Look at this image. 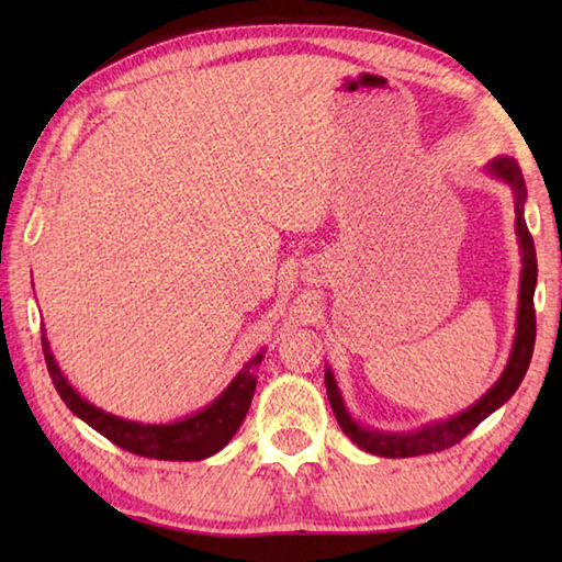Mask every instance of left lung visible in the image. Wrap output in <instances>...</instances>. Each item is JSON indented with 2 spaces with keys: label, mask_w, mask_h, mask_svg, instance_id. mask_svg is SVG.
I'll list each match as a JSON object with an SVG mask.
<instances>
[{
  "label": "left lung",
  "mask_w": 562,
  "mask_h": 562,
  "mask_svg": "<svg viewBox=\"0 0 562 562\" xmlns=\"http://www.w3.org/2000/svg\"><path fill=\"white\" fill-rule=\"evenodd\" d=\"M487 173H493L499 181H505L515 190V214H517V236L521 246V282H519V308H517V336L512 345L509 362L505 367L503 376L495 381V386L485 393V396L473 403L469 411L449 417V420L425 425L415 432H379V429L362 427L352 420V415L345 408V401L340 396V389L336 384L330 369H326V391L330 408L336 413V420L340 429L348 435L357 447L376 453V457L386 459H405V457H420V453H435L441 449H449L461 441L465 435L473 432L487 415L495 413L499 405L507 403L521 384L524 374H527L533 342H536V312H533V290H536V248L533 238L529 234V226L524 222V200H527V186H524V176L519 164L512 157H497L487 164Z\"/></svg>",
  "instance_id": "8db88e82"
}]
</instances>
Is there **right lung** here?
I'll return each instance as SVG.
<instances>
[{"instance_id": "right-lung-1", "label": "right lung", "mask_w": 562, "mask_h": 562, "mask_svg": "<svg viewBox=\"0 0 562 562\" xmlns=\"http://www.w3.org/2000/svg\"><path fill=\"white\" fill-rule=\"evenodd\" d=\"M41 333L47 372H50L53 384L59 393V398L67 403V408L97 429V432H101L105 439H111L113 445L130 453H137V457L159 461H200L229 445V439L236 435V429L241 427L248 413V405L250 398H254L258 381V367L262 360V352L250 357L241 372L234 376L232 384L226 386L207 408L188 415L178 423L145 425L123 420V417L105 413L97 408V405H91L89 401H83L79 393L71 389L63 372H59V367L50 352V342L45 338V330L41 328Z\"/></svg>"}]
</instances>
